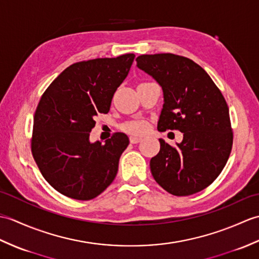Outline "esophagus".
<instances>
[{
	"instance_id": "34e87169",
	"label": "esophagus",
	"mask_w": 259,
	"mask_h": 259,
	"mask_svg": "<svg viewBox=\"0 0 259 259\" xmlns=\"http://www.w3.org/2000/svg\"><path fill=\"white\" fill-rule=\"evenodd\" d=\"M141 138H139V137H130V142L131 144H138V142H140Z\"/></svg>"
}]
</instances>
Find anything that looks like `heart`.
I'll return each instance as SVG.
<instances>
[{
	"mask_svg": "<svg viewBox=\"0 0 259 259\" xmlns=\"http://www.w3.org/2000/svg\"><path fill=\"white\" fill-rule=\"evenodd\" d=\"M122 129L130 135L134 136H140L144 135L148 129V123L144 120H135L126 122L122 125Z\"/></svg>",
	"mask_w": 259,
	"mask_h": 259,
	"instance_id": "b5f03b06",
	"label": "heart"
}]
</instances>
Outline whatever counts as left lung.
<instances>
[{
    "instance_id": "obj_1",
    "label": "left lung",
    "mask_w": 259,
    "mask_h": 259,
    "mask_svg": "<svg viewBox=\"0 0 259 259\" xmlns=\"http://www.w3.org/2000/svg\"><path fill=\"white\" fill-rule=\"evenodd\" d=\"M136 61L162 88L158 130H179L184 135L176 146L159 139L160 151L150 160L153 178L171 195L196 194L213 183L232 151L226 100L206 71L188 58L142 54Z\"/></svg>"
}]
</instances>
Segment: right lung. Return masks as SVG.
I'll use <instances>...</instances> for the list:
<instances>
[{"instance_id":"add662e5","label":"right lung","mask_w":259,"mask_h":259,"mask_svg":"<svg viewBox=\"0 0 259 259\" xmlns=\"http://www.w3.org/2000/svg\"><path fill=\"white\" fill-rule=\"evenodd\" d=\"M135 54L93 59L65 69L43 93L33 120L31 149L43 177L60 194L90 200L112 183L129 145L122 133L90 142L96 115L108 113Z\"/></svg>"}]
</instances>
